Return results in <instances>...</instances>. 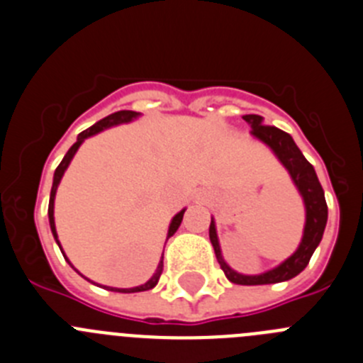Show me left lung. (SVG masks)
Instances as JSON below:
<instances>
[{"mask_svg": "<svg viewBox=\"0 0 363 363\" xmlns=\"http://www.w3.org/2000/svg\"><path fill=\"white\" fill-rule=\"evenodd\" d=\"M244 121L251 126V135L257 141L264 143L271 152L275 153V157L287 169L293 184L298 189L300 197L303 201V208H306V224H303L302 240H300L298 247H296L291 257H287L279 266L259 273V275H242V273H238L233 267L228 266V262L222 257L213 217H211L210 224V240L213 244L218 264H220L222 271H224V275L228 277L230 282L240 284V286H262V284L286 282V280L293 279V277H296L306 269L313 253L318 247L320 240H322L325 224H328V204H325L324 189H322V184L316 177L315 168L309 164L308 159L303 157L289 133L282 132L277 126H266L264 125V117L255 116V113L244 116Z\"/></svg>", "mask_w": 363, "mask_h": 363, "instance_id": "1", "label": "left lung"}]
</instances>
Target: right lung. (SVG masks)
I'll use <instances>...</instances> for the list:
<instances>
[{"mask_svg":"<svg viewBox=\"0 0 363 363\" xmlns=\"http://www.w3.org/2000/svg\"><path fill=\"white\" fill-rule=\"evenodd\" d=\"M141 116L139 112H132V110H121V112H116V113H110L108 117H104V119L97 121L96 125L90 126V128H86L84 132H81L79 135H77V141L72 145V148L68 150L67 155L63 157V161L60 162V166L55 168L54 172V182H52V189H50V202H48V222H50V230H52V235H54L55 238V242H57V246H60L61 253H63V257L67 259V255H65L63 247H61V242H60V238H57V231H55V220H54V201H55V191H57V186H60L61 179H63L65 172H67V168L70 166L72 159H74V155H76V152L79 150V146L83 145L84 139H88V137H92L96 135V133L103 132V130L106 128H112V126H117V125H125V123H132L133 119H137V117ZM184 210L179 211L177 215H175L174 218H172V222H169V228H168V237H166V240H168L172 235L175 233V231L179 230V226H181V222H182V217H184ZM68 260V259H67ZM68 264L72 266V262L68 260ZM162 257H161V262H159L157 269H155V273L152 275V279L148 280V282L141 284V286H137V287H130V289H119V287H106V289H110V291H117V293H139V291H148V289H153V287L157 286L159 279H161V273H162ZM74 267V266H72ZM76 269V267H74ZM96 284V282H94Z\"/></svg>","mask_w":363,"mask_h":363,"instance_id":"right-lung-1","label":"right lung"}]
</instances>
